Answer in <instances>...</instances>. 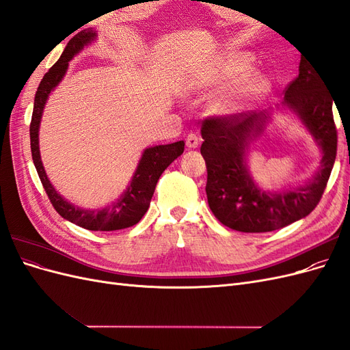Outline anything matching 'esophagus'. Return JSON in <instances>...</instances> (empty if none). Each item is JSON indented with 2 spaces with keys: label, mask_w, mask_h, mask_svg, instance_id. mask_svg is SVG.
Wrapping results in <instances>:
<instances>
[{
  "label": "esophagus",
  "mask_w": 350,
  "mask_h": 350,
  "mask_svg": "<svg viewBox=\"0 0 350 350\" xmlns=\"http://www.w3.org/2000/svg\"><path fill=\"white\" fill-rule=\"evenodd\" d=\"M185 143H187L188 149H196V147H198V144H200V137L196 134H188Z\"/></svg>",
  "instance_id": "obj_1"
}]
</instances>
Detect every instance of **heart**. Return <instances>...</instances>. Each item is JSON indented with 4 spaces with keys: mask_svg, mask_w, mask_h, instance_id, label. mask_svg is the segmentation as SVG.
<instances>
[{
    "mask_svg": "<svg viewBox=\"0 0 350 350\" xmlns=\"http://www.w3.org/2000/svg\"><path fill=\"white\" fill-rule=\"evenodd\" d=\"M251 68V59L245 55H232L217 62L216 66L206 68L191 81L193 89H211L225 88L237 83L245 76ZM269 89V80L261 72L250 74L243 79L239 86L229 93L220 94L215 100L213 107L219 113H234L247 102L261 96Z\"/></svg>",
    "mask_w": 350,
    "mask_h": 350,
    "instance_id": "1",
    "label": "heart"
}]
</instances>
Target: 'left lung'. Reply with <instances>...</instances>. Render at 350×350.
<instances>
[{"instance_id": "1", "label": "left lung", "mask_w": 350, "mask_h": 350, "mask_svg": "<svg viewBox=\"0 0 350 350\" xmlns=\"http://www.w3.org/2000/svg\"><path fill=\"white\" fill-rule=\"evenodd\" d=\"M333 96L312 62L301 58L299 76L284 90L282 107L293 112L321 149L319 171L305 185L266 191L254 181L247 166L248 149L262 135L271 112L254 111L201 125V154L207 166L206 194L210 210L225 226L260 234L288 226L308 216L319 204L336 161L337 131Z\"/></svg>"}]
</instances>
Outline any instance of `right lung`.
<instances>
[{"label": "right lung", "instance_id": "obj_1", "mask_svg": "<svg viewBox=\"0 0 350 350\" xmlns=\"http://www.w3.org/2000/svg\"><path fill=\"white\" fill-rule=\"evenodd\" d=\"M96 38L98 33L93 29H84L79 31L76 36H72L68 40L59 59L49 68V71L39 83L38 92L35 94L33 113H31L30 122V149L40 183L44 185L52 206H54L61 217L89 230H118L139 224L140 219L144 216L147 208L150 206V200L153 197L159 178H161L165 169L178 156L183 154L185 143L176 142L144 149L129 187L120 196V198L112 201V204L109 206H105L102 208H81L79 206H74L68 200L58 194L54 185L48 179L45 167L40 161L39 126L42 113H44L45 103L51 92L64 79L68 68V62L80 51H83L84 46L92 44Z\"/></svg>", "mask_w": 350, "mask_h": 350}]
</instances>
